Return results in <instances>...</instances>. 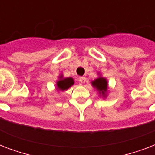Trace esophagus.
Segmentation results:
<instances>
[{
    "label": "esophagus",
    "instance_id": "esophagus-1",
    "mask_svg": "<svg viewBox=\"0 0 155 155\" xmlns=\"http://www.w3.org/2000/svg\"><path fill=\"white\" fill-rule=\"evenodd\" d=\"M79 81H80L81 84H84V83L86 82V78L84 76H81V77L79 78Z\"/></svg>",
    "mask_w": 155,
    "mask_h": 155
}]
</instances>
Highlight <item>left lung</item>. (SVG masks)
Returning a JSON list of instances; mask_svg holds the SVG:
<instances>
[{
    "mask_svg": "<svg viewBox=\"0 0 155 155\" xmlns=\"http://www.w3.org/2000/svg\"><path fill=\"white\" fill-rule=\"evenodd\" d=\"M92 84L93 85V87H96L98 91L101 92L102 95L104 94V92H106L107 90V81H106L105 79L104 78H98L97 80H95L92 83ZM101 93V92H100Z\"/></svg>",
    "mask_w": 155,
    "mask_h": 155,
    "instance_id": "8db88e82",
    "label": "left lung"
}]
</instances>
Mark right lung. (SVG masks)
I'll list each match as a JSON object with an SVG mask.
<instances>
[{"label":"right lung","mask_w":155,"mask_h":155,"mask_svg":"<svg viewBox=\"0 0 155 155\" xmlns=\"http://www.w3.org/2000/svg\"><path fill=\"white\" fill-rule=\"evenodd\" d=\"M73 84H74V80L72 78H66V79L59 80L57 83V86L58 89L63 91V90H67L69 88L71 85H73Z\"/></svg>","instance_id":"add662e5"}]
</instances>
